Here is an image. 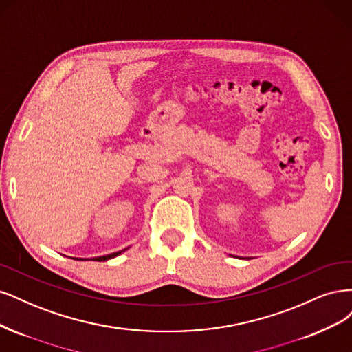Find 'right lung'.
<instances>
[{"label":"right lung","mask_w":352,"mask_h":352,"mask_svg":"<svg viewBox=\"0 0 352 352\" xmlns=\"http://www.w3.org/2000/svg\"><path fill=\"white\" fill-rule=\"evenodd\" d=\"M129 248V247H127ZM127 248H124V250H120V252H116V253H111V254H105V256H99V257H94V258H77L74 257V260H94V262H105V260H109V258H114L117 256H120L121 253H124L127 250Z\"/></svg>","instance_id":"add662e5"}]
</instances>
